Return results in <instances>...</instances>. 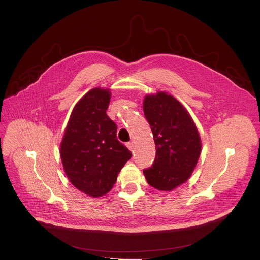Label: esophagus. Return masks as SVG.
Listing matches in <instances>:
<instances>
[{"mask_svg": "<svg viewBox=\"0 0 260 260\" xmlns=\"http://www.w3.org/2000/svg\"><path fill=\"white\" fill-rule=\"evenodd\" d=\"M126 145H127V147L129 148V150H130L132 153L135 152V146H134V143H133V142H128Z\"/></svg>", "mask_w": 260, "mask_h": 260, "instance_id": "esophagus-1", "label": "esophagus"}]
</instances>
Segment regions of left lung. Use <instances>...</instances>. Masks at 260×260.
I'll use <instances>...</instances> for the list:
<instances>
[{"mask_svg":"<svg viewBox=\"0 0 260 260\" xmlns=\"http://www.w3.org/2000/svg\"><path fill=\"white\" fill-rule=\"evenodd\" d=\"M143 110L156 145L153 164L143 172L149 185L170 191L191 176L201 151L200 137L189 113L171 95L146 96Z\"/></svg>","mask_w":260,"mask_h":260,"instance_id":"1","label":"left lung"}]
</instances>
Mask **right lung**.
Segmentation results:
<instances>
[{"label":"right lung","instance_id":"obj_1","mask_svg":"<svg viewBox=\"0 0 260 260\" xmlns=\"http://www.w3.org/2000/svg\"><path fill=\"white\" fill-rule=\"evenodd\" d=\"M110 98L109 90H90L71 113L60 147L69 180L92 197L111 190L132 156L117 139V125L106 113Z\"/></svg>","mask_w":260,"mask_h":260}]
</instances>
